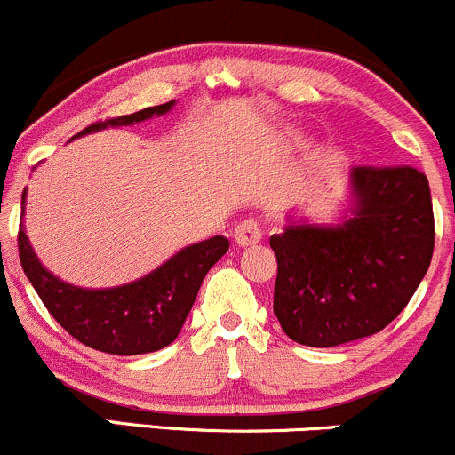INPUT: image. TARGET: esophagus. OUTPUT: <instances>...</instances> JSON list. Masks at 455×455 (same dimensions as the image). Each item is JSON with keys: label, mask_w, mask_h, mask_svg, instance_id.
Segmentation results:
<instances>
[{"label": "esophagus", "mask_w": 455, "mask_h": 455, "mask_svg": "<svg viewBox=\"0 0 455 455\" xmlns=\"http://www.w3.org/2000/svg\"><path fill=\"white\" fill-rule=\"evenodd\" d=\"M233 237H235L237 246H255V243L261 242L264 233H261V227L257 220H243V222L235 227Z\"/></svg>", "instance_id": "1"}]
</instances>
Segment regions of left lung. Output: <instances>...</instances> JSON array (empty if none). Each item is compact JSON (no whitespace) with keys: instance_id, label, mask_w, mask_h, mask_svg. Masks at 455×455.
I'll return each mask as SVG.
<instances>
[{"instance_id":"8db88e82","label":"left lung","mask_w":455,"mask_h":455,"mask_svg":"<svg viewBox=\"0 0 455 455\" xmlns=\"http://www.w3.org/2000/svg\"><path fill=\"white\" fill-rule=\"evenodd\" d=\"M336 224L288 215L270 237L276 255L275 315L305 347H338L390 324L434 252L429 183L410 165L351 167Z\"/></svg>"}]
</instances>
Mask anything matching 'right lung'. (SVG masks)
<instances>
[{"label":"right lung","instance_id":"right-lung-1","mask_svg":"<svg viewBox=\"0 0 455 455\" xmlns=\"http://www.w3.org/2000/svg\"><path fill=\"white\" fill-rule=\"evenodd\" d=\"M174 104L176 100H172L124 117L91 124L76 137L104 128L132 126L170 113ZM26 194L28 191L23 189L21 213H26ZM227 251V237L215 235L180 248L159 267L131 283L115 288H80L52 275L38 261L23 222L19 227V259L47 312L76 340L111 355H141L174 342L191 312L203 279Z\"/></svg>","mask_w":455,"mask_h":455}]
</instances>
